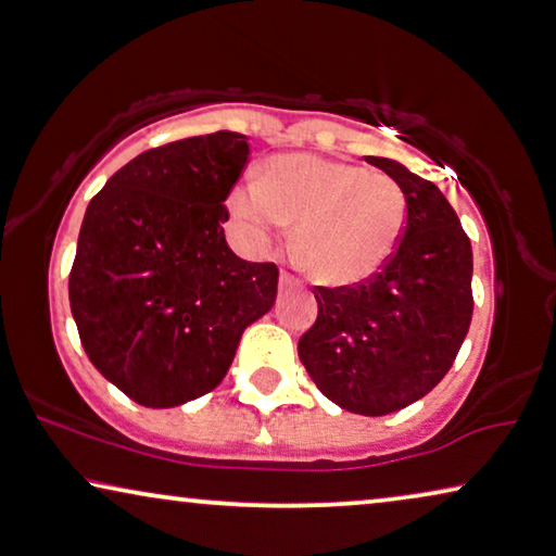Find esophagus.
<instances>
[{
  "label": "esophagus",
  "mask_w": 556,
  "mask_h": 556,
  "mask_svg": "<svg viewBox=\"0 0 556 556\" xmlns=\"http://www.w3.org/2000/svg\"><path fill=\"white\" fill-rule=\"evenodd\" d=\"M298 283H301V280H298L295 276H291V273H288V270H280V278H278L280 291H286V288H295Z\"/></svg>",
  "instance_id": "1"
}]
</instances>
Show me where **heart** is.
<instances>
[{"label":"heart","mask_w":556,"mask_h":556,"mask_svg":"<svg viewBox=\"0 0 556 556\" xmlns=\"http://www.w3.org/2000/svg\"><path fill=\"white\" fill-rule=\"evenodd\" d=\"M230 213L248 248H265L295 225V255L326 286H353L383 268L406 225L399 182L318 155H276L263 180L232 192Z\"/></svg>","instance_id":"heart-1"}]
</instances>
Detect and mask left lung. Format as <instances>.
Masks as SVG:
<instances>
[{
	"mask_svg": "<svg viewBox=\"0 0 556 556\" xmlns=\"http://www.w3.org/2000/svg\"><path fill=\"white\" fill-rule=\"evenodd\" d=\"M366 163L399 182L406 225L396 251L364 283L316 286L318 318L298 356L326 399L386 416L424 399L448 374L469 333L471 243L437 185L389 157Z\"/></svg>",
	"mask_w": 556,
	"mask_h": 556,
	"instance_id": "left-lung-1",
	"label": "left lung"
}]
</instances>
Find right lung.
Segmentation results:
<instances>
[{
	"label": "right lung",
	"mask_w": 556,
	"mask_h": 556,
	"mask_svg": "<svg viewBox=\"0 0 556 556\" xmlns=\"http://www.w3.org/2000/svg\"><path fill=\"white\" fill-rule=\"evenodd\" d=\"M245 135L213 132L140 152L87 205L70 308L98 371L135 404L170 408L218 386L240 336L276 303V263L225 243V198Z\"/></svg>",
	"instance_id": "obj_1"
}]
</instances>
